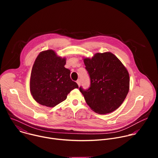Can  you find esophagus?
I'll list each match as a JSON object with an SVG mask.
<instances>
[{"label": "esophagus", "instance_id": "34e87169", "mask_svg": "<svg viewBox=\"0 0 158 158\" xmlns=\"http://www.w3.org/2000/svg\"><path fill=\"white\" fill-rule=\"evenodd\" d=\"M76 82H77V84H78V85L80 86V85H81V80H80V79H78V80L76 81Z\"/></svg>", "mask_w": 158, "mask_h": 158}]
</instances>
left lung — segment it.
Here are the masks:
<instances>
[{"mask_svg": "<svg viewBox=\"0 0 158 158\" xmlns=\"http://www.w3.org/2000/svg\"><path fill=\"white\" fill-rule=\"evenodd\" d=\"M85 69L91 80L90 87L79 91L86 103L96 113L105 114L117 109L129 89V76L124 65L111 52L97 53L85 58Z\"/></svg>", "mask_w": 158, "mask_h": 158, "instance_id": "8db88e82", "label": "left lung"}]
</instances>
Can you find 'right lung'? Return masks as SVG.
Listing matches in <instances>:
<instances>
[{"instance_id":"obj_1","label":"right lung","mask_w":158,"mask_h":158,"mask_svg":"<svg viewBox=\"0 0 158 158\" xmlns=\"http://www.w3.org/2000/svg\"><path fill=\"white\" fill-rule=\"evenodd\" d=\"M65 58L57 56L52 50L41 52L33 65L30 91L39 104L52 107L66 99L77 84L70 77L71 71L64 67Z\"/></svg>"}]
</instances>
